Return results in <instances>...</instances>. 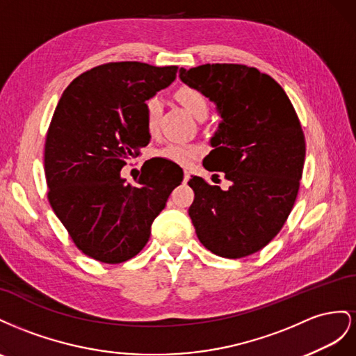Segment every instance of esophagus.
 Segmentation results:
<instances>
[{"instance_id": "34e87169", "label": "esophagus", "mask_w": 356, "mask_h": 356, "mask_svg": "<svg viewBox=\"0 0 356 356\" xmlns=\"http://www.w3.org/2000/svg\"><path fill=\"white\" fill-rule=\"evenodd\" d=\"M189 177H191V175H189V171H186V170H185V175H184V184H186V181L189 180Z\"/></svg>"}]
</instances>
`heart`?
<instances>
[{
	"label": "heart",
	"instance_id": "obj_1",
	"mask_svg": "<svg viewBox=\"0 0 356 356\" xmlns=\"http://www.w3.org/2000/svg\"><path fill=\"white\" fill-rule=\"evenodd\" d=\"M176 98L179 103L184 106L192 116L197 119L206 118L209 113V99L197 88L181 86L176 90ZM162 113V101L159 97L154 95L146 99L145 103V118L146 127L149 133H156L159 125V118ZM202 154V149L198 145L188 143H168L158 150V156L175 162L179 165H189L192 161H195Z\"/></svg>",
	"mask_w": 356,
	"mask_h": 356
}]
</instances>
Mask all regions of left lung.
Here are the masks:
<instances>
[{"label": "left lung", "instance_id": "8db88e82", "mask_svg": "<svg viewBox=\"0 0 356 356\" xmlns=\"http://www.w3.org/2000/svg\"><path fill=\"white\" fill-rule=\"evenodd\" d=\"M179 77L218 106L222 122L202 165L231 185L188 181L197 237L222 258L252 255L279 234L296 204L306 158L297 111L276 80L253 67L206 64L180 68Z\"/></svg>", "mask_w": 356, "mask_h": 356}]
</instances>
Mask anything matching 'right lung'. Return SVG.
I'll return each instance as SVG.
<instances>
[{
	"instance_id": "obj_1",
	"label": "right lung",
	"mask_w": 356,
	"mask_h": 356,
	"mask_svg": "<svg viewBox=\"0 0 356 356\" xmlns=\"http://www.w3.org/2000/svg\"><path fill=\"white\" fill-rule=\"evenodd\" d=\"M177 67L107 63L68 85L46 134L47 200L76 248L120 264L146 246L152 222L184 180L179 165L146 161L136 185L120 177L150 134L145 103L176 79Z\"/></svg>"
}]
</instances>
